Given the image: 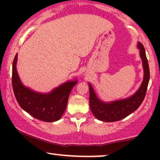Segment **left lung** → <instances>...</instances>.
Returning a JSON list of instances; mask_svg holds the SVG:
<instances>
[{
    "label": "left lung",
    "mask_w": 160,
    "mask_h": 160,
    "mask_svg": "<svg viewBox=\"0 0 160 160\" xmlns=\"http://www.w3.org/2000/svg\"><path fill=\"white\" fill-rule=\"evenodd\" d=\"M137 48L142 61L144 78L138 90L127 98L104 102L97 96L91 83L88 82L89 88V107L92 114L97 120L104 122H116L126 117L135 111L142 103L148 89L150 80V70L144 46L138 42Z\"/></svg>",
    "instance_id": "left-lung-1"
}]
</instances>
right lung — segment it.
I'll return each mask as SVG.
<instances>
[{
	"label": "right lung",
	"mask_w": 160,
	"mask_h": 160,
	"mask_svg": "<svg viewBox=\"0 0 160 160\" xmlns=\"http://www.w3.org/2000/svg\"><path fill=\"white\" fill-rule=\"evenodd\" d=\"M18 54L16 53L12 71V83L18 103L25 111L34 118L52 122L60 120L65 113L69 95L78 83L77 79L68 80L49 92H40L25 86L20 80L16 68Z\"/></svg>",
	"instance_id": "obj_1"
}]
</instances>
